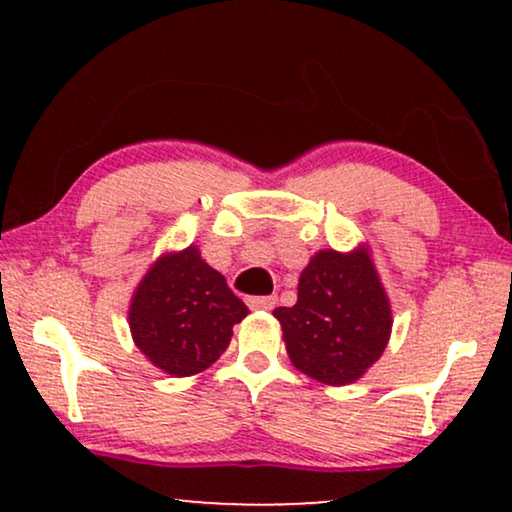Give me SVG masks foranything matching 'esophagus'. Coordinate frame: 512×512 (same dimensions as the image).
<instances>
[{"label": "esophagus", "mask_w": 512, "mask_h": 512, "mask_svg": "<svg viewBox=\"0 0 512 512\" xmlns=\"http://www.w3.org/2000/svg\"><path fill=\"white\" fill-rule=\"evenodd\" d=\"M277 303L275 296H254L249 298V307L251 310H272Z\"/></svg>", "instance_id": "34e87169"}]
</instances>
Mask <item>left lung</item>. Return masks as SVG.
<instances>
[{"label":"left lung","instance_id":"left-lung-1","mask_svg":"<svg viewBox=\"0 0 512 512\" xmlns=\"http://www.w3.org/2000/svg\"><path fill=\"white\" fill-rule=\"evenodd\" d=\"M272 314L293 366L335 387L359 380L391 333L387 293L366 249L319 251L298 279V303Z\"/></svg>","mask_w":512,"mask_h":512}]
</instances>
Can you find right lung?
I'll list each match as a JSON object with an SVG mask.
<instances>
[{
    "instance_id": "add662e5",
    "label": "right lung",
    "mask_w": 512,
    "mask_h": 512,
    "mask_svg": "<svg viewBox=\"0 0 512 512\" xmlns=\"http://www.w3.org/2000/svg\"><path fill=\"white\" fill-rule=\"evenodd\" d=\"M249 307L226 277L188 247L167 254L146 272L130 305V331L146 359L174 377L212 366L226 352L233 326Z\"/></svg>"
}]
</instances>
